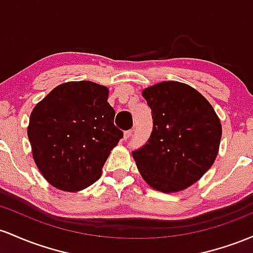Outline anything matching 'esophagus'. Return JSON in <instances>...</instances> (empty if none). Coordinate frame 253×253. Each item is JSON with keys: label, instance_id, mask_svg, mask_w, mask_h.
<instances>
[{"label": "esophagus", "instance_id": "1", "mask_svg": "<svg viewBox=\"0 0 253 253\" xmlns=\"http://www.w3.org/2000/svg\"><path fill=\"white\" fill-rule=\"evenodd\" d=\"M131 135H132L131 130H127V131L124 132V140H127V138H129Z\"/></svg>", "mask_w": 253, "mask_h": 253}]
</instances>
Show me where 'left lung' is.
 Segmentation results:
<instances>
[{
	"instance_id": "8db88e82",
	"label": "left lung",
	"mask_w": 253,
	"mask_h": 253,
	"mask_svg": "<svg viewBox=\"0 0 253 253\" xmlns=\"http://www.w3.org/2000/svg\"><path fill=\"white\" fill-rule=\"evenodd\" d=\"M142 96L152 110L153 131L132 152L138 172L158 191H183L214 164L222 135L220 118L198 90L183 82H159Z\"/></svg>"
}]
</instances>
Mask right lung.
<instances>
[{"mask_svg": "<svg viewBox=\"0 0 253 253\" xmlns=\"http://www.w3.org/2000/svg\"><path fill=\"white\" fill-rule=\"evenodd\" d=\"M109 88L92 81L55 87L31 112L27 136L35 163L53 188L76 192L100 178L123 137L115 126Z\"/></svg>", "mask_w": 253, "mask_h": 253, "instance_id": "1", "label": "right lung"}]
</instances>
